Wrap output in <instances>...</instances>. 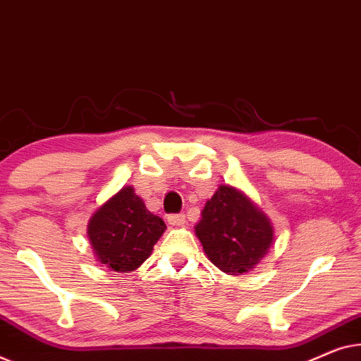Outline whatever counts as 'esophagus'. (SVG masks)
Listing matches in <instances>:
<instances>
[{
	"label": "esophagus",
	"instance_id": "obj_1",
	"mask_svg": "<svg viewBox=\"0 0 361 361\" xmlns=\"http://www.w3.org/2000/svg\"><path fill=\"white\" fill-rule=\"evenodd\" d=\"M169 222L173 227H180V226L185 224V214H170Z\"/></svg>",
	"mask_w": 361,
	"mask_h": 361
}]
</instances>
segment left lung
Wrapping results in <instances>:
<instances>
[{"instance_id": "left-lung-1", "label": "left lung", "mask_w": 361, "mask_h": 361, "mask_svg": "<svg viewBox=\"0 0 361 361\" xmlns=\"http://www.w3.org/2000/svg\"><path fill=\"white\" fill-rule=\"evenodd\" d=\"M195 233L212 265L233 276L252 271L275 240L270 217L231 185H219L207 200Z\"/></svg>"}]
</instances>
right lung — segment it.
Returning <instances> with one entry per match:
<instances>
[{"label":"right lung","instance_id":"add662e5","mask_svg":"<svg viewBox=\"0 0 361 361\" xmlns=\"http://www.w3.org/2000/svg\"><path fill=\"white\" fill-rule=\"evenodd\" d=\"M165 229L164 219L152 214L129 185L91 214L86 233L96 260L111 271L129 273L152 255Z\"/></svg>","mask_w":361,"mask_h":361}]
</instances>
